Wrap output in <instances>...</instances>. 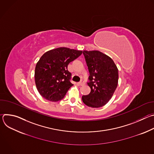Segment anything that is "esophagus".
<instances>
[{"label":"esophagus","mask_w":154,"mask_h":154,"mask_svg":"<svg viewBox=\"0 0 154 154\" xmlns=\"http://www.w3.org/2000/svg\"><path fill=\"white\" fill-rule=\"evenodd\" d=\"M84 83H85V82H84V80H80V82L79 83V84L80 86L83 85Z\"/></svg>","instance_id":"esophagus-1"}]
</instances>
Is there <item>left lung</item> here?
Segmentation results:
<instances>
[{
    "instance_id": "8db88e82",
    "label": "left lung",
    "mask_w": 154,
    "mask_h": 154,
    "mask_svg": "<svg viewBox=\"0 0 154 154\" xmlns=\"http://www.w3.org/2000/svg\"><path fill=\"white\" fill-rule=\"evenodd\" d=\"M90 75L89 94L82 96L83 102L92 108L105 105L113 96L118 83V69L113 60L98 51H83Z\"/></svg>"
}]
</instances>
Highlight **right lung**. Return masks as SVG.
I'll use <instances>...</instances> for the list:
<instances>
[{
    "label": "right lung",
    "instance_id": "right-lung-1",
    "mask_svg": "<svg viewBox=\"0 0 154 154\" xmlns=\"http://www.w3.org/2000/svg\"><path fill=\"white\" fill-rule=\"evenodd\" d=\"M82 54L81 51L58 48L42 55L36 65L35 79L37 90L44 98L52 102L64 98L73 85L68 66Z\"/></svg>",
    "mask_w": 154,
    "mask_h": 154
}]
</instances>
